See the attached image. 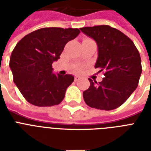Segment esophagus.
Masks as SVG:
<instances>
[{
    "label": "esophagus",
    "instance_id": "34e87169",
    "mask_svg": "<svg viewBox=\"0 0 151 151\" xmlns=\"http://www.w3.org/2000/svg\"><path fill=\"white\" fill-rule=\"evenodd\" d=\"M80 77H78V76H76V77H74V81H78L80 80Z\"/></svg>",
    "mask_w": 151,
    "mask_h": 151
}]
</instances>
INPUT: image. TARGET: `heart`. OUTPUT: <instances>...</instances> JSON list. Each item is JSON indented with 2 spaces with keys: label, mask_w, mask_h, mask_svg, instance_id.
I'll return each mask as SVG.
<instances>
[{
  "label": "heart",
  "mask_w": 151,
  "mask_h": 151,
  "mask_svg": "<svg viewBox=\"0 0 151 151\" xmlns=\"http://www.w3.org/2000/svg\"><path fill=\"white\" fill-rule=\"evenodd\" d=\"M87 40H90V38L85 37V38H84L83 41H87ZM82 69H83V66H81V65H76V66H74L73 67V70L74 71V72L79 73V72H81V71L82 70Z\"/></svg>",
  "instance_id": "b5f03b06"
}]
</instances>
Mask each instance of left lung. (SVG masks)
<instances>
[{
  "label": "left lung",
  "mask_w": 151,
  "mask_h": 151,
  "mask_svg": "<svg viewBox=\"0 0 151 151\" xmlns=\"http://www.w3.org/2000/svg\"><path fill=\"white\" fill-rule=\"evenodd\" d=\"M81 30L96 41V68L104 71L101 82L88 79L90 86L83 92L85 103L98 110L119 107L138 86L142 73L141 58L133 41L108 25L83 27Z\"/></svg>",
  "instance_id": "left-lung-1"
}]
</instances>
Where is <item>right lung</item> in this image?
I'll list each match as a JSON object with an SVG mask.
<instances>
[{
	"label": "right lung",
	"instance_id": "1",
	"mask_svg": "<svg viewBox=\"0 0 151 151\" xmlns=\"http://www.w3.org/2000/svg\"><path fill=\"white\" fill-rule=\"evenodd\" d=\"M80 32L78 28L45 27L29 33L16 44L9 66L13 81L27 102L52 106L63 101L74 78L52 73V63L60 58L66 44Z\"/></svg>",
	"mask_w": 151,
	"mask_h": 151
}]
</instances>
